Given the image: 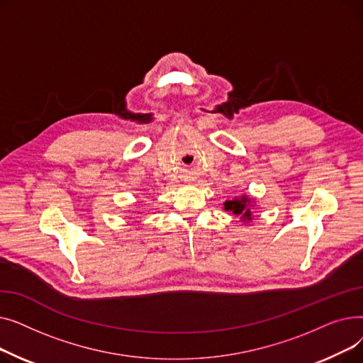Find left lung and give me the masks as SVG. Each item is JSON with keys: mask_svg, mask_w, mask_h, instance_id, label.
<instances>
[{"mask_svg": "<svg viewBox=\"0 0 363 363\" xmlns=\"http://www.w3.org/2000/svg\"><path fill=\"white\" fill-rule=\"evenodd\" d=\"M255 203L256 201L253 197L242 194V196L234 197L233 200H226L223 203V211L233 212L244 223H250L255 218Z\"/></svg>", "mask_w": 363, "mask_h": 363, "instance_id": "8db88e82", "label": "left lung"}]
</instances>
